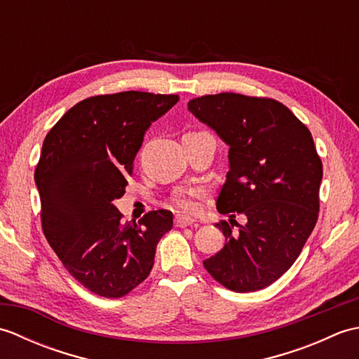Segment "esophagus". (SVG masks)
I'll return each instance as SVG.
<instances>
[{
  "label": "esophagus",
  "mask_w": 359,
  "mask_h": 359,
  "mask_svg": "<svg viewBox=\"0 0 359 359\" xmlns=\"http://www.w3.org/2000/svg\"><path fill=\"white\" fill-rule=\"evenodd\" d=\"M194 224V219L185 216V215H177L175 216V226H188V225H193Z\"/></svg>",
  "instance_id": "esophagus-1"
}]
</instances>
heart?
<instances>
[{
  "label": "heart",
  "instance_id": "1",
  "mask_svg": "<svg viewBox=\"0 0 359 359\" xmlns=\"http://www.w3.org/2000/svg\"><path fill=\"white\" fill-rule=\"evenodd\" d=\"M197 196H199V191H197V189H188V191L175 194L174 203L177 205L180 210L194 212V211H197V208H199V203H197V201H196Z\"/></svg>",
  "mask_w": 359,
  "mask_h": 359
}]
</instances>
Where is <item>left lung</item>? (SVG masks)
Here are the masks:
<instances>
[{
    "instance_id": "8db88e82",
    "label": "left lung",
    "mask_w": 359,
    "mask_h": 359,
    "mask_svg": "<svg viewBox=\"0 0 359 359\" xmlns=\"http://www.w3.org/2000/svg\"><path fill=\"white\" fill-rule=\"evenodd\" d=\"M188 111L230 148V171L216 201L230 217L216 224L225 245L203 266L233 292L262 290L294 264L316 225L323 163L313 137L273 98L203 95L189 100ZM236 214L246 224L236 223Z\"/></svg>"
}]
</instances>
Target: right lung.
I'll return each instance as SVG.
<instances>
[{
  "mask_svg": "<svg viewBox=\"0 0 359 359\" xmlns=\"http://www.w3.org/2000/svg\"><path fill=\"white\" fill-rule=\"evenodd\" d=\"M179 95L126 90L79 102L46 135L35 185L43 231L66 270L103 297L125 296L148 278L172 212L149 211L139 225L121 220L143 135Z\"/></svg>",
  "mask_w": 359,
  "mask_h": 359,
  "instance_id": "obj_1",
  "label": "right lung"
}]
</instances>
